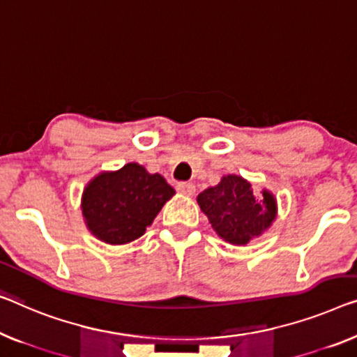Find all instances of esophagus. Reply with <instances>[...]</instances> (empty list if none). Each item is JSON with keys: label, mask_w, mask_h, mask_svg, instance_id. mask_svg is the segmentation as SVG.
<instances>
[{"label": "esophagus", "mask_w": 357, "mask_h": 357, "mask_svg": "<svg viewBox=\"0 0 357 357\" xmlns=\"http://www.w3.org/2000/svg\"><path fill=\"white\" fill-rule=\"evenodd\" d=\"M176 189H178L179 194L188 195V197L194 195V192H195V185L192 183H179Z\"/></svg>", "instance_id": "34e87169"}]
</instances>
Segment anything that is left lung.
<instances>
[{
  "label": "left lung",
  "instance_id": "left-lung-1",
  "mask_svg": "<svg viewBox=\"0 0 357 357\" xmlns=\"http://www.w3.org/2000/svg\"><path fill=\"white\" fill-rule=\"evenodd\" d=\"M197 204L222 241L247 245L264 234L278 218V199L268 189L255 197L250 181L226 174L213 188L197 195Z\"/></svg>",
  "mask_w": 357,
  "mask_h": 357
}]
</instances>
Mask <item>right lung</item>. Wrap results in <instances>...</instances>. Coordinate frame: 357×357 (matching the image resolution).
I'll return each mask as SVG.
<instances>
[{
    "mask_svg": "<svg viewBox=\"0 0 357 357\" xmlns=\"http://www.w3.org/2000/svg\"><path fill=\"white\" fill-rule=\"evenodd\" d=\"M174 194L162 174H152L142 165L130 162L89 179L79 208L96 238L109 245H125L144 236Z\"/></svg>",
    "mask_w": 357,
    "mask_h": 357,
    "instance_id": "add662e5",
    "label": "right lung"
}]
</instances>
